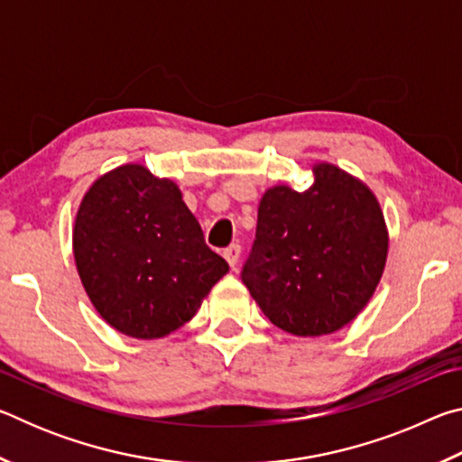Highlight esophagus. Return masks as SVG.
<instances>
[{"label": "esophagus", "instance_id": "obj_1", "mask_svg": "<svg viewBox=\"0 0 462 462\" xmlns=\"http://www.w3.org/2000/svg\"><path fill=\"white\" fill-rule=\"evenodd\" d=\"M224 259L228 261V264L232 269H236L238 259H240V245H230L228 248L224 250Z\"/></svg>", "mask_w": 462, "mask_h": 462}]
</instances>
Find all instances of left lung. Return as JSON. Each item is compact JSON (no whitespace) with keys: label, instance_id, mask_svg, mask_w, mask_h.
<instances>
[{"label":"left lung","instance_id":"left-lung-1","mask_svg":"<svg viewBox=\"0 0 462 462\" xmlns=\"http://www.w3.org/2000/svg\"><path fill=\"white\" fill-rule=\"evenodd\" d=\"M306 191L273 185L242 271L256 306L293 336L338 332L361 314L387 263L389 232L371 187L319 161Z\"/></svg>","mask_w":462,"mask_h":462}]
</instances>
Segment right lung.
I'll return each instance as SVG.
<instances>
[{
    "mask_svg": "<svg viewBox=\"0 0 462 462\" xmlns=\"http://www.w3.org/2000/svg\"><path fill=\"white\" fill-rule=\"evenodd\" d=\"M73 256L97 314L138 340L179 330L228 273L179 185L140 162L107 171L85 191Z\"/></svg>",
    "mask_w": 462,
    "mask_h": 462,
    "instance_id": "right-lung-1",
    "label": "right lung"
}]
</instances>
